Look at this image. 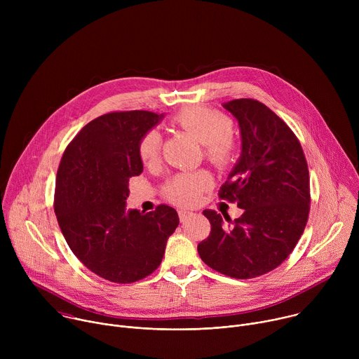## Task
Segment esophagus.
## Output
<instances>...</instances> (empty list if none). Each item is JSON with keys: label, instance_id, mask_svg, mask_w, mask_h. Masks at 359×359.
<instances>
[{"label": "esophagus", "instance_id": "1", "mask_svg": "<svg viewBox=\"0 0 359 359\" xmlns=\"http://www.w3.org/2000/svg\"><path fill=\"white\" fill-rule=\"evenodd\" d=\"M193 216L191 212L189 210H179V217H180V222H186L187 219H190Z\"/></svg>", "mask_w": 359, "mask_h": 359}]
</instances>
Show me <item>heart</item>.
<instances>
[{
    "mask_svg": "<svg viewBox=\"0 0 359 359\" xmlns=\"http://www.w3.org/2000/svg\"><path fill=\"white\" fill-rule=\"evenodd\" d=\"M175 123L193 135L201 144L212 163L219 168L227 166L234 158V142L230 136L231 121L217 112L190 108L175 118ZM162 139L158 130H149L139 142V156L143 163H155L161 156ZM212 186V176L208 172L183 173L173 177L166 186V196L177 204L194 203L200 193Z\"/></svg>",
    "mask_w": 359,
    "mask_h": 359,
    "instance_id": "b5f03b06",
    "label": "heart"
}]
</instances>
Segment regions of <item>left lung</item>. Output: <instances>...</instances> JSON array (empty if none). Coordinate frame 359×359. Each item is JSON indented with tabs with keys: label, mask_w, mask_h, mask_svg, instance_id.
Listing matches in <instances>:
<instances>
[{
	"label": "left lung",
	"mask_w": 359,
	"mask_h": 359,
	"mask_svg": "<svg viewBox=\"0 0 359 359\" xmlns=\"http://www.w3.org/2000/svg\"><path fill=\"white\" fill-rule=\"evenodd\" d=\"M223 108L238 122L241 153L220 197L243 215L223 220L204 210L212 231L197 251L213 270L244 280L274 270L294 250L310 213V176L298 139L270 108L254 99Z\"/></svg>",
	"instance_id": "obj_1"
}]
</instances>
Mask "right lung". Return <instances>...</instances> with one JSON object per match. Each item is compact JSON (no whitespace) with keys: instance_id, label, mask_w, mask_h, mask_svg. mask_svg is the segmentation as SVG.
<instances>
[{"instance_id":"add662e5","label":"right lung","mask_w":359,"mask_h":359,"mask_svg":"<svg viewBox=\"0 0 359 359\" xmlns=\"http://www.w3.org/2000/svg\"><path fill=\"white\" fill-rule=\"evenodd\" d=\"M163 118L147 111L102 115L81 129L61 159V231L81 263L112 283H135L155 271L179 226L177 212L166 204L149 213L126 210L129 179L143 172L139 142Z\"/></svg>"}]
</instances>
